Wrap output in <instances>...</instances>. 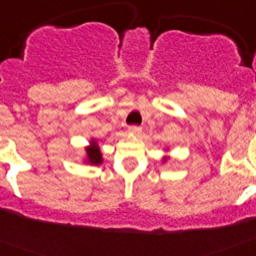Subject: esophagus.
I'll return each mask as SVG.
<instances>
[{"label":"esophagus","mask_w":256,"mask_h":256,"mask_svg":"<svg viewBox=\"0 0 256 256\" xmlns=\"http://www.w3.org/2000/svg\"><path fill=\"white\" fill-rule=\"evenodd\" d=\"M128 132H130V134L138 136L140 133L142 132V128H141V126H130V128H128Z\"/></svg>","instance_id":"1"}]
</instances>
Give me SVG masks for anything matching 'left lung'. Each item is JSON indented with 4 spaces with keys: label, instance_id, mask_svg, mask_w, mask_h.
I'll return each instance as SVG.
<instances>
[{
    "label": "left lung",
    "instance_id": "8db88e82",
    "mask_svg": "<svg viewBox=\"0 0 256 256\" xmlns=\"http://www.w3.org/2000/svg\"><path fill=\"white\" fill-rule=\"evenodd\" d=\"M164 160H165V159H164Z\"/></svg>",
    "mask_w": 256,
    "mask_h": 256
}]
</instances>
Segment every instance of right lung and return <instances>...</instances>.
<instances>
[{"label":"right lung","instance_id":"1","mask_svg":"<svg viewBox=\"0 0 256 256\" xmlns=\"http://www.w3.org/2000/svg\"><path fill=\"white\" fill-rule=\"evenodd\" d=\"M86 156H87V162L92 165H100L102 164V154H101L98 144L96 140H91L90 146L86 148Z\"/></svg>","mask_w":256,"mask_h":256}]
</instances>
